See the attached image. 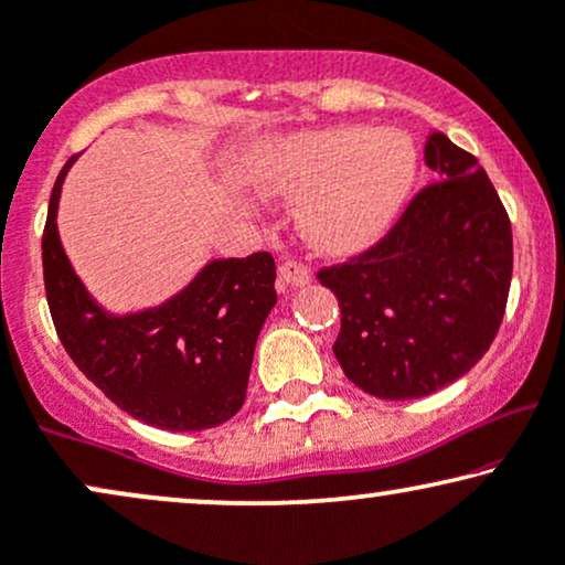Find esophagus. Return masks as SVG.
Instances as JSON below:
<instances>
[{
  "label": "esophagus",
  "mask_w": 565,
  "mask_h": 565,
  "mask_svg": "<svg viewBox=\"0 0 565 565\" xmlns=\"http://www.w3.org/2000/svg\"><path fill=\"white\" fill-rule=\"evenodd\" d=\"M278 278H281L284 287H305V284L312 278V274L310 268H307V263L289 258L278 266Z\"/></svg>",
  "instance_id": "esophagus-1"
}]
</instances>
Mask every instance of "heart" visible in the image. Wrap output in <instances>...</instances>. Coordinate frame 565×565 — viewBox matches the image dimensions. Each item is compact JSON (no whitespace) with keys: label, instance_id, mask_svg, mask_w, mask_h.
<instances>
[{"label":"heart","instance_id":"1","mask_svg":"<svg viewBox=\"0 0 565 565\" xmlns=\"http://www.w3.org/2000/svg\"><path fill=\"white\" fill-rule=\"evenodd\" d=\"M412 146L396 135L333 130L302 135L266 156L255 180L305 195L302 226L316 245L344 249L373 239L394 216L412 180Z\"/></svg>","mask_w":565,"mask_h":565}]
</instances>
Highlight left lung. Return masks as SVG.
Instances as JSON below:
<instances>
[{
  "instance_id": "8db88e82",
  "label": "left lung",
  "mask_w": 565,
  "mask_h": 565,
  "mask_svg": "<svg viewBox=\"0 0 565 565\" xmlns=\"http://www.w3.org/2000/svg\"><path fill=\"white\" fill-rule=\"evenodd\" d=\"M425 163L435 180L394 226L316 274L341 307V370L391 402L430 396L469 373L495 339L511 289V218L480 161L430 132Z\"/></svg>"
}]
</instances>
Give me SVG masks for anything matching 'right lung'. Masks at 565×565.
Listing matches in <instances>:
<instances>
[{"label": "right lung", "instance_id": "add662e5", "mask_svg": "<svg viewBox=\"0 0 565 565\" xmlns=\"http://www.w3.org/2000/svg\"><path fill=\"white\" fill-rule=\"evenodd\" d=\"M73 161L56 177L41 237L46 302L64 352L140 423L190 433L232 419L245 404L255 341L276 305L274 255L213 260L167 305L114 318L83 289L56 232Z\"/></svg>", "mask_w": 565, "mask_h": 565}]
</instances>
